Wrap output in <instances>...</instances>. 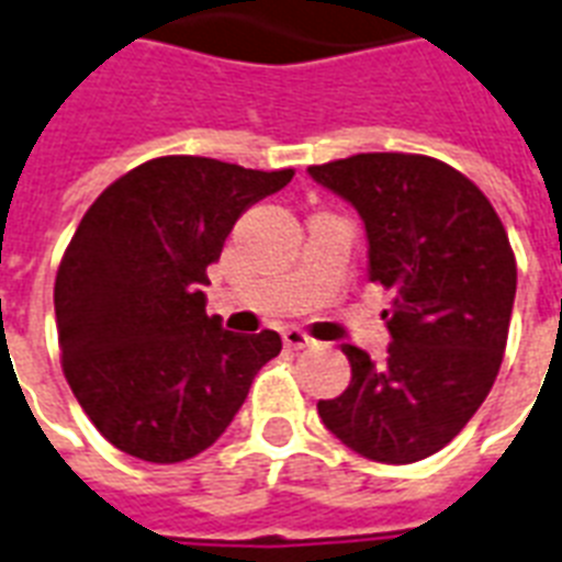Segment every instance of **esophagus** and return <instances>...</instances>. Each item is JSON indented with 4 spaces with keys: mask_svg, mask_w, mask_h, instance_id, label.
I'll use <instances>...</instances> for the list:
<instances>
[{
    "mask_svg": "<svg viewBox=\"0 0 562 562\" xmlns=\"http://www.w3.org/2000/svg\"><path fill=\"white\" fill-rule=\"evenodd\" d=\"M282 344L289 346V349H305V346H314V340L308 335H305L303 328H285L282 331Z\"/></svg>",
    "mask_w": 562,
    "mask_h": 562,
    "instance_id": "1",
    "label": "esophagus"
}]
</instances>
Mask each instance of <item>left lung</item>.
Instances as JSON below:
<instances>
[{"label": "left lung", "mask_w": 562, "mask_h": 562, "mask_svg": "<svg viewBox=\"0 0 562 562\" xmlns=\"http://www.w3.org/2000/svg\"><path fill=\"white\" fill-rule=\"evenodd\" d=\"M308 176L358 210L369 280L392 294L386 360L346 344L352 381L317 413L372 462H422L462 432L496 381L517 294L508 234L471 178L430 155L360 153Z\"/></svg>", "instance_id": "1"}]
</instances>
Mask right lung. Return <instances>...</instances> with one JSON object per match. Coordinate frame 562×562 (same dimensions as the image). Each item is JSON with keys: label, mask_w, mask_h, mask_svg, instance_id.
<instances>
[{"label": "right lung", "mask_w": 562, "mask_h": 562, "mask_svg": "<svg viewBox=\"0 0 562 562\" xmlns=\"http://www.w3.org/2000/svg\"><path fill=\"white\" fill-rule=\"evenodd\" d=\"M294 170H245L164 155L103 190L68 241L54 282L66 381L123 453L176 464L207 450L282 340L236 335L204 312L207 266L236 218Z\"/></svg>", "instance_id": "add662e5"}]
</instances>
